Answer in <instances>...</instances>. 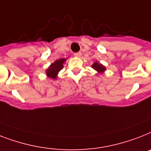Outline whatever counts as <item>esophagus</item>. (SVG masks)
<instances>
[{"instance_id":"34e87169","label":"esophagus","mask_w":151,"mask_h":151,"mask_svg":"<svg viewBox=\"0 0 151 151\" xmlns=\"http://www.w3.org/2000/svg\"><path fill=\"white\" fill-rule=\"evenodd\" d=\"M81 52H75V53H74V56H77V57H80V56H81Z\"/></svg>"}]
</instances>
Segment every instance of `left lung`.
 I'll list each match as a JSON object with an SVG mask.
<instances>
[{"mask_svg":"<svg viewBox=\"0 0 151 151\" xmlns=\"http://www.w3.org/2000/svg\"><path fill=\"white\" fill-rule=\"evenodd\" d=\"M92 67L99 72H103L105 71V67L104 66H102L101 64H100V63H99V62L94 63V64L92 65Z\"/></svg>","mask_w":151,"mask_h":151,"instance_id":"obj_1","label":"left lung"}]
</instances>
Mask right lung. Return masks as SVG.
<instances>
[{
    "mask_svg": "<svg viewBox=\"0 0 151 151\" xmlns=\"http://www.w3.org/2000/svg\"><path fill=\"white\" fill-rule=\"evenodd\" d=\"M65 60H66V59H60V60H57L55 61L54 63L50 65L49 69L46 70V74H47L48 77L52 78V79H55L58 72L61 69H63V64Z\"/></svg>",
    "mask_w": 151,
    "mask_h": 151,
    "instance_id": "obj_1",
    "label": "right lung"
}]
</instances>
